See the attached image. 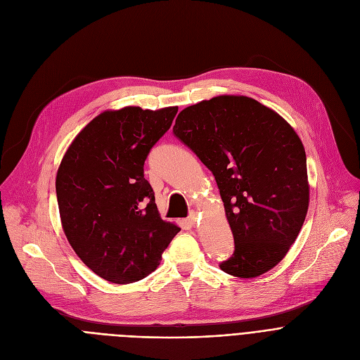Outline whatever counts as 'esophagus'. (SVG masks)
Instances as JSON below:
<instances>
[{"mask_svg": "<svg viewBox=\"0 0 360 360\" xmlns=\"http://www.w3.org/2000/svg\"><path fill=\"white\" fill-rule=\"evenodd\" d=\"M188 223L193 224V226L198 224V214H197L195 212H193V213L190 214V217H188Z\"/></svg>", "mask_w": 360, "mask_h": 360, "instance_id": "1", "label": "esophagus"}]
</instances>
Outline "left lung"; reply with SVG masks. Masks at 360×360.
<instances>
[{"mask_svg": "<svg viewBox=\"0 0 360 360\" xmlns=\"http://www.w3.org/2000/svg\"><path fill=\"white\" fill-rule=\"evenodd\" d=\"M174 134L216 178L235 239L220 269L240 278L274 269L309 205L307 155L295 129L252 98L223 94L181 110Z\"/></svg>", "mask_w": 360, "mask_h": 360, "instance_id": "8db88e82", "label": "left lung"}]
</instances>
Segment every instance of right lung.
<instances>
[{"label":"right lung","mask_w":360,"mask_h":360,"mask_svg":"<svg viewBox=\"0 0 360 360\" xmlns=\"http://www.w3.org/2000/svg\"><path fill=\"white\" fill-rule=\"evenodd\" d=\"M178 106L105 110L72 140L56 172L64 233L99 277L127 285L160 264L181 231L162 220L144 178L150 148L172 125Z\"/></svg>","instance_id":"add662e5"}]
</instances>
